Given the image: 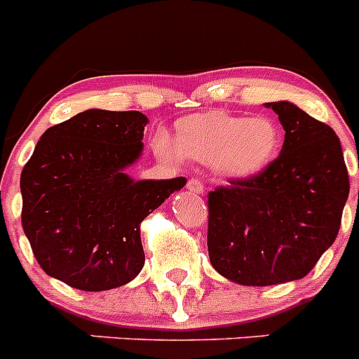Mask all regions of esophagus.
Masks as SVG:
<instances>
[{
    "instance_id": "1",
    "label": "esophagus",
    "mask_w": 359,
    "mask_h": 359,
    "mask_svg": "<svg viewBox=\"0 0 359 359\" xmlns=\"http://www.w3.org/2000/svg\"><path fill=\"white\" fill-rule=\"evenodd\" d=\"M187 189L190 190V192H194V194H203L205 192V185H203L201 180H198V177H192V180H189V183H187Z\"/></svg>"
}]
</instances>
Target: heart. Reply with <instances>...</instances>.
<instances>
[{
  "instance_id": "heart-1",
  "label": "heart",
  "mask_w": 359,
  "mask_h": 359,
  "mask_svg": "<svg viewBox=\"0 0 359 359\" xmlns=\"http://www.w3.org/2000/svg\"><path fill=\"white\" fill-rule=\"evenodd\" d=\"M280 142V129L268 116L207 113L180 120L177 142L163 133L158 135L156 147L165 156L187 154L203 163H214L223 176L250 177L277 158Z\"/></svg>"
}]
</instances>
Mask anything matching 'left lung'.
<instances>
[{
  "mask_svg": "<svg viewBox=\"0 0 359 359\" xmlns=\"http://www.w3.org/2000/svg\"><path fill=\"white\" fill-rule=\"evenodd\" d=\"M286 131L262 172L208 192V257L243 286L297 280L334 243L348 198L340 138L291 102H269Z\"/></svg>",
  "mask_w": 359,
  "mask_h": 359,
  "instance_id": "left-lung-1",
  "label": "left lung"
}]
</instances>
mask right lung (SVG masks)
<instances>
[{"mask_svg": "<svg viewBox=\"0 0 359 359\" xmlns=\"http://www.w3.org/2000/svg\"><path fill=\"white\" fill-rule=\"evenodd\" d=\"M147 116L88 109L43 133L21 172V223L43 271L82 291L123 286L145 262L140 223L185 177L133 182Z\"/></svg>", "mask_w": 359, "mask_h": 359, "instance_id": "obj_1", "label": "right lung"}]
</instances>
